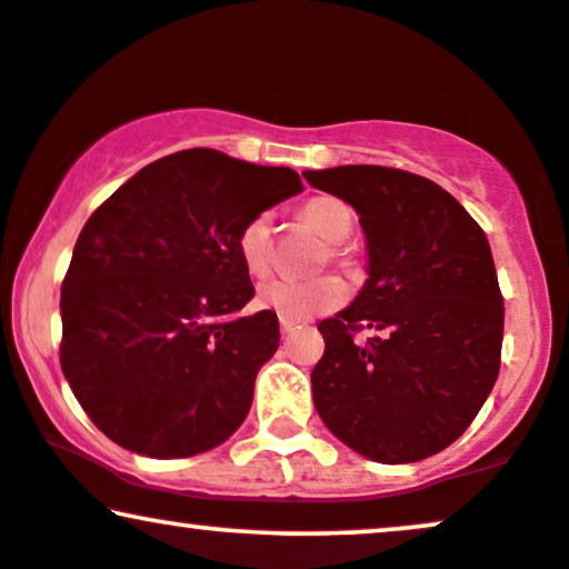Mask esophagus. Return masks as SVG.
I'll return each mask as SVG.
<instances>
[{"instance_id":"esophagus-1","label":"esophagus","mask_w":569,"mask_h":569,"mask_svg":"<svg viewBox=\"0 0 569 569\" xmlns=\"http://www.w3.org/2000/svg\"><path fill=\"white\" fill-rule=\"evenodd\" d=\"M297 328V320H289V318H280V330H283V333H291V330Z\"/></svg>"}]
</instances>
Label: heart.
I'll return each instance as SVG.
<instances>
[{"label": "heart", "instance_id": "1", "mask_svg": "<svg viewBox=\"0 0 569 569\" xmlns=\"http://www.w3.org/2000/svg\"><path fill=\"white\" fill-rule=\"evenodd\" d=\"M299 220L309 231L328 241L326 251H322V262L330 260L338 268H355V251L347 243L351 231H355V212L347 201L336 197H312L299 207ZM236 249H239L243 268L251 278H262L270 270L276 239H272V218L268 212L254 214L243 222L239 236H236ZM343 297H347L343 283L333 276L312 280L272 278L257 291V305L272 309L280 318L307 320L336 309Z\"/></svg>", "mask_w": 569, "mask_h": 569}]
</instances>
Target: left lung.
<instances>
[{
  "instance_id": "8db88e82",
  "label": "left lung",
  "mask_w": 569,
  "mask_h": 569,
  "mask_svg": "<svg viewBox=\"0 0 569 569\" xmlns=\"http://www.w3.org/2000/svg\"><path fill=\"white\" fill-rule=\"evenodd\" d=\"M305 178L355 207L370 254L355 305L318 326L315 409L376 462L433 457L470 428L499 378L505 299L483 228L441 186L399 168Z\"/></svg>"
}]
</instances>
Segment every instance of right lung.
<instances>
[{
	"mask_svg": "<svg viewBox=\"0 0 569 569\" xmlns=\"http://www.w3.org/2000/svg\"><path fill=\"white\" fill-rule=\"evenodd\" d=\"M301 191L299 172L186 149L136 172L78 236L60 365L83 412L136 455L193 457L233 436L276 355L236 236Z\"/></svg>",
	"mask_w": 569,
	"mask_h": 569,
	"instance_id": "1",
	"label": "right lung"
}]
</instances>
